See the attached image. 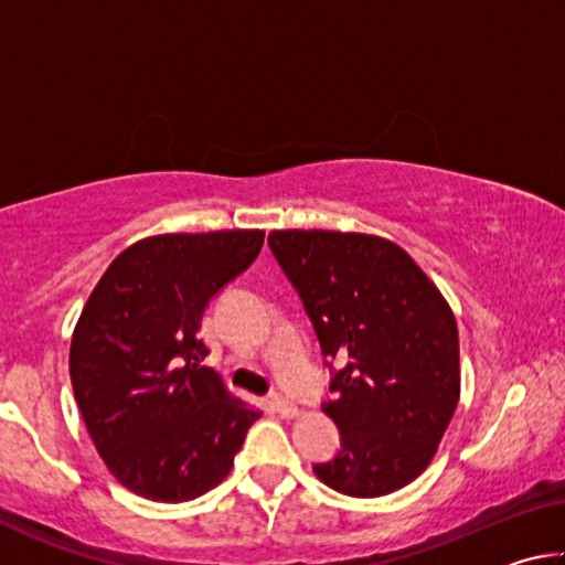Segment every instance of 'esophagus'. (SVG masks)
Masks as SVG:
<instances>
[{"label":"esophagus","instance_id":"1","mask_svg":"<svg viewBox=\"0 0 565 565\" xmlns=\"http://www.w3.org/2000/svg\"><path fill=\"white\" fill-rule=\"evenodd\" d=\"M271 406H274L276 414L284 416V418H291V416L299 414V408H296L294 401H291V398H286V396H281V394H274V398H271Z\"/></svg>","mask_w":565,"mask_h":565}]
</instances>
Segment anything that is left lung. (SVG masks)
I'll list each match as a JSON object with an SVG mask.
<instances>
[{"instance_id": "1", "label": "left lung", "mask_w": 565, "mask_h": 565, "mask_svg": "<svg viewBox=\"0 0 565 565\" xmlns=\"http://www.w3.org/2000/svg\"><path fill=\"white\" fill-rule=\"evenodd\" d=\"M269 246L331 369L323 414L341 448L313 473L353 499L404 489L431 463L461 394L451 306L388 238L289 228Z\"/></svg>"}]
</instances>
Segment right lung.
Returning <instances> with one entry per match:
<instances>
[{
  "mask_svg": "<svg viewBox=\"0 0 565 565\" xmlns=\"http://www.w3.org/2000/svg\"><path fill=\"white\" fill-rule=\"evenodd\" d=\"M262 244L259 228L141 238L109 264L76 321L74 398L114 478L145 499L212 491L262 416L202 366L199 339L206 303Z\"/></svg>",
  "mask_w": 565,
  "mask_h": 565,
  "instance_id": "add662e5",
  "label": "right lung"
}]
</instances>
